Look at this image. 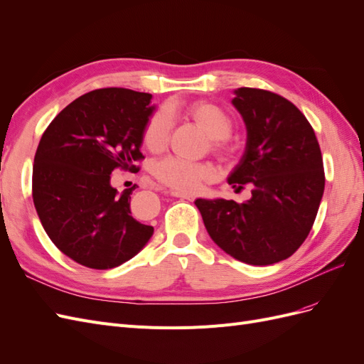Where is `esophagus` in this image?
I'll return each instance as SVG.
<instances>
[{
  "label": "esophagus",
  "instance_id": "esophagus-1",
  "mask_svg": "<svg viewBox=\"0 0 364 364\" xmlns=\"http://www.w3.org/2000/svg\"><path fill=\"white\" fill-rule=\"evenodd\" d=\"M171 196L179 197V199H183V200H190V202L194 200V196H193V194L182 193V191H178V190H173V191H171Z\"/></svg>",
  "mask_w": 364,
  "mask_h": 364
}]
</instances>
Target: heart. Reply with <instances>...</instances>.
Wrapping results in <instances>:
<instances>
[{"label":"heart","instance_id":"heart-1","mask_svg":"<svg viewBox=\"0 0 364 364\" xmlns=\"http://www.w3.org/2000/svg\"><path fill=\"white\" fill-rule=\"evenodd\" d=\"M183 114L200 126L211 136V149L222 159L232 158L237 149L228 135L232 130V118L223 107L213 102H194L183 107ZM171 121L164 111L150 115L142 130V142L150 151H161L170 138ZM153 173L162 183L178 191H196L203 182L214 179L215 168L209 162H191L176 156L165 158L155 164Z\"/></svg>","mask_w":364,"mask_h":364}]
</instances>
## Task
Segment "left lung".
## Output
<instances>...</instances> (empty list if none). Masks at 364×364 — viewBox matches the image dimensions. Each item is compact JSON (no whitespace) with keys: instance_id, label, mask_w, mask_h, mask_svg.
<instances>
[{"instance_id":"1","label":"left lung","mask_w":364,"mask_h":364,"mask_svg":"<svg viewBox=\"0 0 364 364\" xmlns=\"http://www.w3.org/2000/svg\"><path fill=\"white\" fill-rule=\"evenodd\" d=\"M232 105L247 129L246 151L229 183L252 197L197 199L205 228L230 257L252 264L287 259L310 234L325 190L323 161L311 124L287 98L238 87Z\"/></svg>"}]
</instances>
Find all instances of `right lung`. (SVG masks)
Segmentation results:
<instances>
[{"label":"right lung","instance_id":"add662e5","mask_svg":"<svg viewBox=\"0 0 364 364\" xmlns=\"http://www.w3.org/2000/svg\"><path fill=\"white\" fill-rule=\"evenodd\" d=\"M151 94L103 87L75 98L39 141L31 194L47 235L85 267L107 270L146 246L153 226L130 211V188L117 194L115 170L139 171Z\"/></svg>","mask_w":364,"mask_h":364}]
</instances>
